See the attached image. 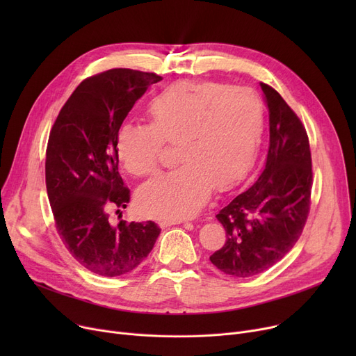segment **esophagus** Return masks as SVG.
<instances>
[{"label": "esophagus", "instance_id": "obj_1", "mask_svg": "<svg viewBox=\"0 0 356 356\" xmlns=\"http://www.w3.org/2000/svg\"><path fill=\"white\" fill-rule=\"evenodd\" d=\"M184 220H181V219H170V220H163L161 222V225H165V227H168V225H179V223H183Z\"/></svg>", "mask_w": 356, "mask_h": 356}]
</instances>
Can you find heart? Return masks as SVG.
Returning a JSON list of instances; mask_svg holds the SVG:
<instances>
[{"instance_id": "heart-1", "label": "heart", "mask_w": 356, "mask_h": 356, "mask_svg": "<svg viewBox=\"0 0 356 356\" xmlns=\"http://www.w3.org/2000/svg\"><path fill=\"white\" fill-rule=\"evenodd\" d=\"M149 122L125 121L117 153L129 173H154L164 143L179 145L181 167L145 183L140 209L153 218L193 216L212 188L227 191L252 167L264 129V106L245 86L180 81L152 99Z\"/></svg>"}]
</instances>
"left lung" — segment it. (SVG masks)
<instances>
[{"label": "left lung", "instance_id": "left-lung-1", "mask_svg": "<svg viewBox=\"0 0 356 356\" xmlns=\"http://www.w3.org/2000/svg\"><path fill=\"white\" fill-rule=\"evenodd\" d=\"M270 115V147L264 170L245 192L216 215L227 242L211 263L245 278L278 263L300 238L310 209L312 156L306 128L271 86L261 83Z\"/></svg>", "mask_w": 356, "mask_h": 356}]
</instances>
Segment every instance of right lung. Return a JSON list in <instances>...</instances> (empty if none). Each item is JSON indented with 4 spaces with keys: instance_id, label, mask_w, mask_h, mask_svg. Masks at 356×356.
<instances>
[{
    "instance_id": "1",
    "label": "right lung",
    "mask_w": 356,
    "mask_h": 356,
    "mask_svg": "<svg viewBox=\"0 0 356 356\" xmlns=\"http://www.w3.org/2000/svg\"><path fill=\"white\" fill-rule=\"evenodd\" d=\"M161 79L133 69L90 76L73 90L50 131L46 188L56 229L79 264L104 277L137 268L160 235L152 220L111 225L108 218L129 202L118 172V129L148 86Z\"/></svg>"
}]
</instances>
